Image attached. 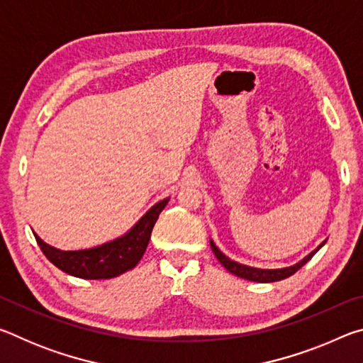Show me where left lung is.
<instances>
[{
  "instance_id": "left-lung-1",
  "label": "left lung",
  "mask_w": 363,
  "mask_h": 363,
  "mask_svg": "<svg viewBox=\"0 0 363 363\" xmlns=\"http://www.w3.org/2000/svg\"><path fill=\"white\" fill-rule=\"evenodd\" d=\"M211 245V250L213 253L216 255V257L219 259V262L223 264V266L229 270L230 274L237 275V277L245 279V280H250V281H259V284H270V281H279V280H284L288 279L290 275H293L294 272H298V270L304 266V264L311 259L312 256H314L318 250H320L325 242L318 245V247L312 251V253L307 255L304 259H301L299 262L293 264L290 267H281V269H257V267H250V266H245V264H240L237 261H232L230 257H227L223 251H220L216 245H214L213 240H210Z\"/></svg>"
}]
</instances>
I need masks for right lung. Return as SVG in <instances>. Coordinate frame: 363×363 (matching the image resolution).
I'll return each mask as SVG.
<instances>
[{"label": "right lung", "instance_id": "obj_1", "mask_svg": "<svg viewBox=\"0 0 363 363\" xmlns=\"http://www.w3.org/2000/svg\"><path fill=\"white\" fill-rule=\"evenodd\" d=\"M168 200L169 199H164L153 205L125 235L99 245V247L64 251L45 243L36 233L35 238L48 259L60 270H64L65 274L88 280L118 277L126 270L136 267L140 257L144 256L153 225H155L160 213L167 206Z\"/></svg>", "mask_w": 363, "mask_h": 363}]
</instances>
